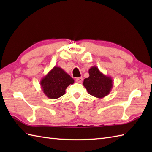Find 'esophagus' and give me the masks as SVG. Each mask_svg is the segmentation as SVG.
Returning <instances> with one entry per match:
<instances>
[{
  "label": "esophagus",
  "instance_id": "1",
  "mask_svg": "<svg viewBox=\"0 0 152 152\" xmlns=\"http://www.w3.org/2000/svg\"><path fill=\"white\" fill-rule=\"evenodd\" d=\"M76 82L80 83H82V81H83V78H82V77H79V78H77L76 79Z\"/></svg>",
  "mask_w": 152,
  "mask_h": 152
}]
</instances>
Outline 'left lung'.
<instances>
[{"label":"left lung","mask_w":152,"mask_h":152,"mask_svg":"<svg viewBox=\"0 0 152 152\" xmlns=\"http://www.w3.org/2000/svg\"><path fill=\"white\" fill-rule=\"evenodd\" d=\"M89 78L83 80V85L89 95L99 99H102L110 93L113 88V80L106 76L96 66L89 69Z\"/></svg>","instance_id":"left-lung-1"}]
</instances>
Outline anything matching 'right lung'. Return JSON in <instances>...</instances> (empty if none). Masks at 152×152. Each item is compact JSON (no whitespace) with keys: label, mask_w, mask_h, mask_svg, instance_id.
<instances>
[{"label":"right lung","mask_w":152,"mask_h":152,"mask_svg":"<svg viewBox=\"0 0 152 152\" xmlns=\"http://www.w3.org/2000/svg\"><path fill=\"white\" fill-rule=\"evenodd\" d=\"M74 80L69 74L59 66H55L40 80V84L43 93L48 98L56 99L65 93L69 85L73 84Z\"/></svg>","instance_id":"obj_1"}]
</instances>
